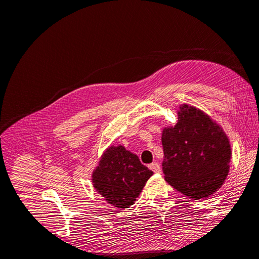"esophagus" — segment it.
Wrapping results in <instances>:
<instances>
[{
    "label": "esophagus",
    "instance_id": "esophagus-1",
    "mask_svg": "<svg viewBox=\"0 0 259 259\" xmlns=\"http://www.w3.org/2000/svg\"><path fill=\"white\" fill-rule=\"evenodd\" d=\"M149 167H150V169H152L154 173H161V166L159 163H156V162L151 163L150 165H149Z\"/></svg>",
    "mask_w": 259,
    "mask_h": 259
}]
</instances>
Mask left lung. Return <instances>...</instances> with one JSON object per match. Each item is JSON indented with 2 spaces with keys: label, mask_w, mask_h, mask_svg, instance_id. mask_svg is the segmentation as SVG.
Here are the masks:
<instances>
[{
  "label": "left lung",
  "mask_w": 259,
  "mask_h": 259,
  "mask_svg": "<svg viewBox=\"0 0 259 259\" xmlns=\"http://www.w3.org/2000/svg\"><path fill=\"white\" fill-rule=\"evenodd\" d=\"M164 178L191 199L213 194L229 171L231 149L221 127L204 112L182 106L174 127L162 133Z\"/></svg>",
  "instance_id": "obj_1"
}]
</instances>
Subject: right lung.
<instances>
[{
	"label": "right lung",
	"mask_w": 259,
	"mask_h": 259,
	"mask_svg": "<svg viewBox=\"0 0 259 259\" xmlns=\"http://www.w3.org/2000/svg\"><path fill=\"white\" fill-rule=\"evenodd\" d=\"M153 171L123 146L110 147L93 173L94 188L111 205L127 208L142 192Z\"/></svg>",
	"instance_id": "add662e5"
}]
</instances>
